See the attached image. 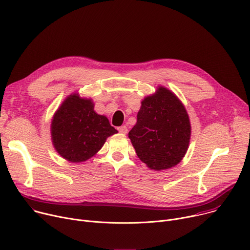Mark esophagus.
Listing matches in <instances>:
<instances>
[{
	"mask_svg": "<svg viewBox=\"0 0 250 250\" xmlns=\"http://www.w3.org/2000/svg\"><path fill=\"white\" fill-rule=\"evenodd\" d=\"M118 129H119V131H120L121 133H123V134L127 133V127H126L125 125H122V126H120Z\"/></svg>",
	"mask_w": 250,
	"mask_h": 250,
	"instance_id": "34e87169",
	"label": "esophagus"
}]
</instances>
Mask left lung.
Masks as SVG:
<instances>
[{
    "label": "left lung",
    "mask_w": 250,
    "mask_h": 250,
    "mask_svg": "<svg viewBox=\"0 0 250 250\" xmlns=\"http://www.w3.org/2000/svg\"><path fill=\"white\" fill-rule=\"evenodd\" d=\"M128 138L140 160L150 169L176 166L185 156L190 139L188 112L180 101L166 87L146 98L138 112V122Z\"/></svg>",
    "instance_id": "obj_1"
}]
</instances>
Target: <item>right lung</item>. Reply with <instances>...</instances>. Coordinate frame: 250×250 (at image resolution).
<instances>
[{"label": "right lung", "mask_w": 250, "mask_h": 250, "mask_svg": "<svg viewBox=\"0 0 250 250\" xmlns=\"http://www.w3.org/2000/svg\"><path fill=\"white\" fill-rule=\"evenodd\" d=\"M51 130L56 150L72 163L88 160L102 148L107 137L118 132L104 116L96 113L92 101L76 94L57 110Z\"/></svg>", "instance_id": "right-lung-1"}]
</instances>
